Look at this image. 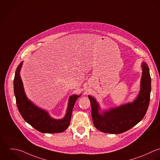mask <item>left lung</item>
<instances>
[{
	"label": "left lung",
	"mask_w": 160,
	"mask_h": 160,
	"mask_svg": "<svg viewBox=\"0 0 160 160\" xmlns=\"http://www.w3.org/2000/svg\"><path fill=\"white\" fill-rule=\"evenodd\" d=\"M142 68L140 90L132 102L101 111L96 99L88 95L93 122L96 128L103 133L119 134L129 130L143 118L150 103L152 80L147 63L143 62Z\"/></svg>",
	"instance_id": "1"
}]
</instances>
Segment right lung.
<instances>
[{
    "label": "right lung",
    "instance_id": "obj_1",
    "mask_svg": "<svg viewBox=\"0 0 160 160\" xmlns=\"http://www.w3.org/2000/svg\"><path fill=\"white\" fill-rule=\"evenodd\" d=\"M23 62L17 67L13 80L14 94L18 110L24 120L38 132L43 133H57L64 132L68 127L74 105L82 95H73L68 100L67 112L62 119H55L48 112L36 106L29 100L25 93L20 72Z\"/></svg>",
    "mask_w": 160,
    "mask_h": 160
}]
</instances>
